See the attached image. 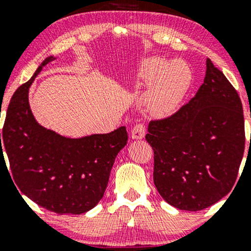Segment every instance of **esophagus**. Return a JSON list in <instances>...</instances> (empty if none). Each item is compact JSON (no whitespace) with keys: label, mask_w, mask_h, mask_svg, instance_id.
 <instances>
[{"label":"esophagus","mask_w":251,"mask_h":251,"mask_svg":"<svg viewBox=\"0 0 251 251\" xmlns=\"http://www.w3.org/2000/svg\"><path fill=\"white\" fill-rule=\"evenodd\" d=\"M145 132H146V127L145 125L142 123H138L135 124L131 131V137L133 139H142V138L145 137Z\"/></svg>","instance_id":"obj_1"}]
</instances>
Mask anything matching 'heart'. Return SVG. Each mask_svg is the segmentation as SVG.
Segmentation results:
<instances>
[{
  "mask_svg": "<svg viewBox=\"0 0 251 251\" xmlns=\"http://www.w3.org/2000/svg\"><path fill=\"white\" fill-rule=\"evenodd\" d=\"M140 76L148 82H154L150 96V108L158 116L169 113L178 105L191 79L189 68L183 62L168 63L159 57L144 61Z\"/></svg>",
  "mask_w": 251,
  "mask_h": 251,
  "instance_id": "obj_1",
  "label": "heart"
}]
</instances>
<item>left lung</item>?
Here are the masks:
<instances>
[{
	"mask_svg": "<svg viewBox=\"0 0 251 251\" xmlns=\"http://www.w3.org/2000/svg\"><path fill=\"white\" fill-rule=\"evenodd\" d=\"M153 181L175 208H209L234 186L246 146L243 107L234 86L206 59L196 96L163 119L151 120Z\"/></svg>",
	"mask_w": 251,
	"mask_h": 251,
	"instance_id": "8db88e82",
	"label": "left lung"
}]
</instances>
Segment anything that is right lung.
Here are the masks:
<instances>
[{"label": "right lung", "mask_w": 251, "mask_h": 251, "mask_svg": "<svg viewBox=\"0 0 251 251\" xmlns=\"http://www.w3.org/2000/svg\"><path fill=\"white\" fill-rule=\"evenodd\" d=\"M53 60L47 57L11 98L0 133V159L4 160L5 151L14 183L37 205L60 215H80L102 198L128 135L122 126L111 133L70 139L40 126L30 111L28 91Z\"/></svg>", "instance_id": "obj_1"}]
</instances>
